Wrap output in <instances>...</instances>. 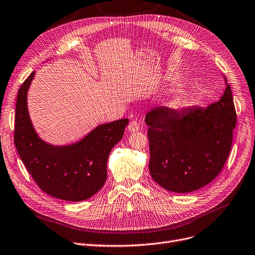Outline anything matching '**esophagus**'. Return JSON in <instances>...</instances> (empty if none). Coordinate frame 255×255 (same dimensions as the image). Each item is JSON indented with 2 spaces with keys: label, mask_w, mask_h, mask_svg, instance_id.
Wrapping results in <instances>:
<instances>
[{
  "label": "esophagus",
  "mask_w": 255,
  "mask_h": 255,
  "mask_svg": "<svg viewBox=\"0 0 255 255\" xmlns=\"http://www.w3.org/2000/svg\"><path fill=\"white\" fill-rule=\"evenodd\" d=\"M138 129H139V123H138V122L135 121V120L131 121L130 123H129V125H128L129 132H135V131H138Z\"/></svg>",
  "instance_id": "34e87169"
}]
</instances>
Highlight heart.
<instances>
[{"mask_svg":"<svg viewBox=\"0 0 255 255\" xmlns=\"http://www.w3.org/2000/svg\"><path fill=\"white\" fill-rule=\"evenodd\" d=\"M185 104H186V99L182 92H177L176 94H174L170 98V100L167 102V106L172 110L180 109L183 106H185Z\"/></svg>","mask_w":255,"mask_h":255,"instance_id":"b5f03b06","label":"heart"}]
</instances>
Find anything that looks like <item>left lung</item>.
Here are the masks:
<instances>
[{
    "instance_id": "1",
    "label": "left lung",
    "mask_w": 255,
    "mask_h": 255,
    "mask_svg": "<svg viewBox=\"0 0 255 255\" xmlns=\"http://www.w3.org/2000/svg\"><path fill=\"white\" fill-rule=\"evenodd\" d=\"M225 78V77H224ZM206 108L177 112L156 107L146 115L149 171L164 190L190 193L212 182L228 158L237 114L230 85Z\"/></svg>"
}]
</instances>
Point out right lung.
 <instances>
[{
  "instance_id": "1",
  "label": "right lung",
  "mask_w": 255,
  "mask_h": 255,
  "mask_svg": "<svg viewBox=\"0 0 255 255\" xmlns=\"http://www.w3.org/2000/svg\"><path fill=\"white\" fill-rule=\"evenodd\" d=\"M34 74L17 93L14 145L19 157L41 191L65 201L86 200L104 185L109 153L123 137L129 120L98 126L72 145H50L37 135L28 113L27 93Z\"/></svg>"
}]
</instances>
